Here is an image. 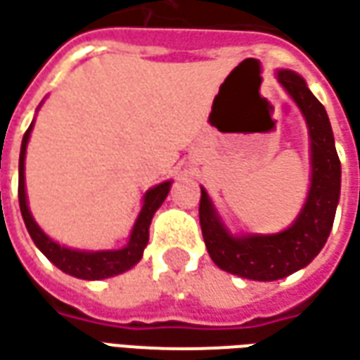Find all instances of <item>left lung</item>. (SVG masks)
Here are the masks:
<instances>
[{"label": "left lung", "mask_w": 360, "mask_h": 360, "mask_svg": "<svg viewBox=\"0 0 360 360\" xmlns=\"http://www.w3.org/2000/svg\"><path fill=\"white\" fill-rule=\"evenodd\" d=\"M276 77L300 107L310 128L311 187L302 212L285 232L233 238L226 232L205 188H200L198 202L200 230L210 259L222 271L251 281L285 278L320 253L333 226L341 188V162L323 105L298 74L278 70Z\"/></svg>", "instance_id": "obj_1"}]
</instances>
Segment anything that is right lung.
Here are the masks:
<instances>
[{"label": "right lung", "instance_id": "obj_1", "mask_svg": "<svg viewBox=\"0 0 360 360\" xmlns=\"http://www.w3.org/2000/svg\"><path fill=\"white\" fill-rule=\"evenodd\" d=\"M32 124L27 128L25 136H22L21 144V155H19V206H21L22 220L25 226L31 233L32 241L37 243L46 257L56 265L60 271H64L68 275L77 276V278H84V281H99V278H107V276H115L124 273L130 267H134L138 261L142 259L144 253L146 243L150 238V222L154 218V212L162 206V202L169 193L172 183H162L158 187L150 188L146 193L144 206H142V212L138 216L136 224H134V230L130 236L127 248L117 251H75L68 250L58 245L56 241H52L46 233L40 230L37 222L32 220L31 212H29V206H27V195H25V152H27V142L31 136Z\"/></svg>", "mask_w": 360, "mask_h": 360}]
</instances>
